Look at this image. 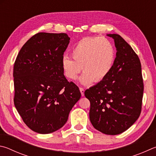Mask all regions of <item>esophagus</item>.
I'll return each instance as SVG.
<instances>
[{
    "label": "esophagus",
    "mask_w": 156,
    "mask_h": 156,
    "mask_svg": "<svg viewBox=\"0 0 156 156\" xmlns=\"http://www.w3.org/2000/svg\"><path fill=\"white\" fill-rule=\"evenodd\" d=\"M80 92H81V96H84V89L83 88H80Z\"/></svg>",
    "instance_id": "esophagus-1"
}]
</instances>
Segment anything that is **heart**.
I'll return each instance as SVG.
<instances>
[{
	"label": "heart",
	"mask_w": 156,
	"mask_h": 156,
	"mask_svg": "<svg viewBox=\"0 0 156 156\" xmlns=\"http://www.w3.org/2000/svg\"><path fill=\"white\" fill-rule=\"evenodd\" d=\"M73 60L63 57L62 66L65 76L74 80L81 70L83 84L99 83L111 72L116 59V51L110 40L100 37H86L74 46L71 51Z\"/></svg>",
	"instance_id": "b5f03b06"
}]
</instances>
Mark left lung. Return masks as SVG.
Instances as JSON below:
<instances>
[{
    "instance_id": "left-lung-1",
    "label": "left lung",
    "mask_w": 156,
    "mask_h": 156,
    "mask_svg": "<svg viewBox=\"0 0 156 156\" xmlns=\"http://www.w3.org/2000/svg\"><path fill=\"white\" fill-rule=\"evenodd\" d=\"M108 36L113 38L117 50L112 69L84 94L90 102L89 116L93 127L105 134L117 135L140 116L144 83L138 55L121 35Z\"/></svg>"
}]
</instances>
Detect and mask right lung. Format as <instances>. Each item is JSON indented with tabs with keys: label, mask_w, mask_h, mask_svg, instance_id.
<instances>
[{
	"label": "right lung",
	"mask_w": 156,
	"mask_h": 156,
	"mask_svg": "<svg viewBox=\"0 0 156 156\" xmlns=\"http://www.w3.org/2000/svg\"><path fill=\"white\" fill-rule=\"evenodd\" d=\"M70 42L66 34L38 33L24 44L13 66L14 102L27 126L39 133L55 132L66 122L81 97L62 66Z\"/></svg>",
	"instance_id": "add662e5"
}]
</instances>
